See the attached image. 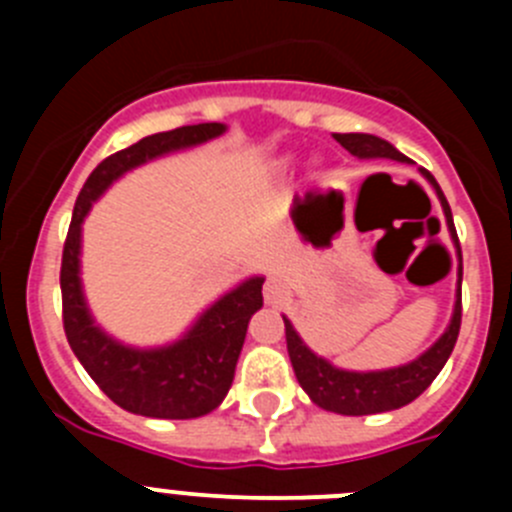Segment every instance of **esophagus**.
<instances>
[{
	"label": "esophagus",
	"mask_w": 512,
	"mask_h": 512,
	"mask_svg": "<svg viewBox=\"0 0 512 512\" xmlns=\"http://www.w3.org/2000/svg\"><path fill=\"white\" fill-rule=\"evenodd\" d=\"M284 295H287V284H284V279L279 277V274H271L264 284L266 302H271V305H279V302L284 300Z\"/></svg>",
	"instance_id": "34e87169"
}]
</instances>
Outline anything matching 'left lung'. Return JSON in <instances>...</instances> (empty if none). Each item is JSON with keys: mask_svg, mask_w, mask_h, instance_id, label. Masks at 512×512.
I'll list each match as a JSON object with an SVG mask.
<instances>
[{"mask_svg": "<svg viewBox=\"0 0 512 512\" xmlns=\"http://www.w3.org/2000/svg\"><path fill=\"white\" fill-rule=\"evenodd\" d=\"M333 138L346 148L351 156L356 158H390V161H400V164H410L408 156H402L392 143L377 138L369 133H333ZM420 174L428 179L436 197L446 215V225H449L451 241H454L456 256H459V279H456V302L451 320L443 330V336L433 343L428 351L418 356V359L408 361L402 366H392V369H377V372H351V369H341V366L330 364L328 359L318 356L300 338L292 320L284 318V330H287V351L295 377L300 382L302 390L310 395V400L318 408L330 410L338 415H374L387 413V410H397L402 405L413 402L415 397L423 395L428 390V384L438 377L443 364L449 361L454 343L459 338L461 328V248L459 238H456L454 217H451V207L443 197L441 187L431 176V171L420 169Z\"/></svg>", "mask_w": 512, "mask_h": 512, "instance_id": "left-lung-1", "label": "left lung"}]
</instances>
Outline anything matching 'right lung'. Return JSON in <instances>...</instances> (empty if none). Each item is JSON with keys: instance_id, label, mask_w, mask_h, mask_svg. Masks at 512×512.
I'll return each mask as SVG.
<instances>
[{"instance_id": "obj_1", "label": "right lung", "mask_w": 512, "mask_h": 512, "mask_svg": "<svg viewBox=\"0 0 512 512\" xmlns=\"http://www.w3.org/2000/svg\"><path fill=\"white\" fill-rule=\"evenodd\" d=\"M228 130L223 122H200L156 133L112 153L89 174L76 200L61 261L63 330L71 351L99 390L135 415L166 420L202 418L225 400L246 341L248 320L261 310L264 277H248L200 312L182 338L138 348L112 338L94 320L81 287V225L94 202L120 176L184 148L202 146Z\"/></svg>"}]
</instances>
